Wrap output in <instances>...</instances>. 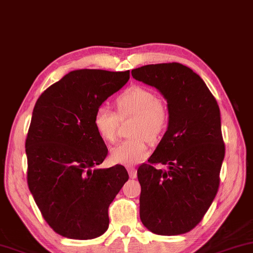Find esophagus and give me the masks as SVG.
Returning a JSON list of instances; mask_svg holds the SVG:
<instances>
[{"label":"esophagus","mask_w":253,"mask_h":253,"mask_svg":"<svg viewBox=\"0 0 253 253\" xmlns=\"http://www.w3.org/2000/svg\"><path fill=\"white\" fill-rule=\"evenodd\" d=\"M127 170H128V173H129V177L134 179V178L137 177V171L134 167H128L127 168Z\"/></svg>","instance_id":"34e87169"}]
</instances>
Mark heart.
<instances>
[{
    "label": "heart",
    "mask_w": 253,
    "mask_h": 253,
    "mask_svg": "<svg viewBox=\"0 0 253 253\" xmlns=\"http://www.w3.org/2000/svg\"><path fill=\"white\" fill-rule=\"evenodd\" d=\"M117 113L106 106H100L93 116V126L100 139L113 142L118 135L120 119L134 116L130 126L133 137L120 141L111 149L114 163L134 166L149 155L148 139L156 141L163 135L169 125V110L148 87L133 85L124 90L114 99Z\"/></svg>",
    "instance_id": "b5f03b06"
}]
</instances>
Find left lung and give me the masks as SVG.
Wrapping results in <instances>:
<instances>
[{"mask_svg": "<svg viewBox=\"0 0 253 253\" xmlns=\"http://www.w3.org/2000/svg\"><path fill=\"white\" fill-rule=\"evenodd\" d=\"M132 76L160 90L170 116L154 154L137 169L140 218L154 234H185L200 223L220 185L225 151L220 109L203 79L181 63L147 65ZM156 164L168 169H156Z\"/></svg>", "mask_w": 253, "mask_h": 253, "instance_id": "1", "label": "left lung"}]
</instances>
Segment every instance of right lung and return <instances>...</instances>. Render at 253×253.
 <instances>
[{
	"label": "right lung",
	"mask_w": 253,
	"mask_h": 253,
	"mask_svg": "<svg viewBox=\"0 0 253 253\" xmlns=\"http://www.w3.org/2000/svg\"><path fill=\"white\" fill-rule=\"evenodd\" d=\"M129 80V70H74L43 91L25 140L28 185L56 234L92 240L109 228V206L128 180L125 167L98 169L107 148L96 110Z\"/></svg>",
	"instance_id": "add662e5"
}]
</instances>
